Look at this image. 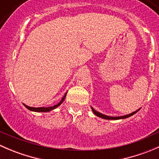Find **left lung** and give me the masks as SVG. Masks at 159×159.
<instances>
[{
    "label": "left lung",
    "mask_w": 159,
    "mask_h": 159,
    "mask_svg": "<svg viewBox=\"0 0 159 159\" xmlns=\"http://www.w3.org/2000/svg\"><path fill=\"white\" fill-rule=\"evenodd\" d=\"M91 110H92V111L94 112V114L95 115H97L98 117H99V118H103V119H107V120H118V119H125V118H129V117L132 116L133 115H134L135 113H137L138 111H139V110H140V108L139 109H138L137 111H135L132 112V113L131 114H129V115H123V116H117V117H112V116H108V115H103V114L100 113V112L97 111L96 110H94V108H92V107H91Z\"/></svg>",
    "instance_id": "obj_1"
}]
</instances>
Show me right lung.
Listing matches in <instances>:
<instances>
[{
    "label": "right lung",
    "mask_w": 159,
    "mask_h": 159,
    "mask_svg": "<svg viewBox=\"0 0 159 159\" xmlns=\"http://www.w3.org/2000/svg\"><path fill=\"white\" fill-rule=\"evenodd\" d=\"M67 95V92L65 93V95L63 96V98H61V102H59L58 104H57L56 105H54V106H51V107H47V108H44V107H40V108H34V107H29L28 106V105H25L24 104V105H25V107H26L27 108H28V110L31 111H35V112H48V111H51L55 109L56 108H57V107L59 106V105H61L62 104V102H64V100H65V97H66Z\"/></svg>",
    "instance_id": "obj_1"
}]
</instances>
